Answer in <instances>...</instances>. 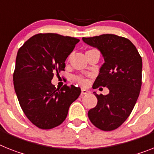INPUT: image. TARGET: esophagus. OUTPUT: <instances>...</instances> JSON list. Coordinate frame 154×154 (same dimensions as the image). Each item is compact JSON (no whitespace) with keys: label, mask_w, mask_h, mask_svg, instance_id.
<instances>
[{"label":"esophagus","mask_w":154,"mask_h":154,"mask_svg":"<svg viewBox=\"0 0 154 154\" xmlns=\"http://www.w3.org/2000/svg\"><path fill=\"white\" fill-rule=\"evenodd\" d=\"M88 92H89V91L88 90H87V89H84V88L81 89V95H86V94H88Z\"/></svg>","instance_id":"1"}]
</instances>
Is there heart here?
Returning a JSON list of instances; mask_svg holds the SVG:
<instances>
[{
    "label": "heart",
    "mask_w": 154,
    "mask_h": 154,
    "mask_svg": "<svg viewBox=\"0 0 154 154\" xmlns=\"http://www.w3.org/2000/svg\"><path fill=\"white\" fill-rule=\"evenodd\" d=\"M92 50H95V49H91V50H88V51H92ZM87 51V52H88ZM76 80L77 81V82H79L80 84H81V85H86L88 84V80L86 79V78H85V77H76Z\"/></svg>",
    "instance_id": "1"
}]
</instances>
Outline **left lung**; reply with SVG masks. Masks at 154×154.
<instances>
[{
  "label": "left lung",
  "mask_w": 154,
  "mask_h": 154,
  "mask_svg": "<svg viewBox=\"0 0 154 154\" xmlns=\"http://www.w3.org/2000/svg\"><path fill=\"white\" fill-rule=\"evenodd\" d=\"M85 43L101 51L105 63L94 82V89L106 87L109 93L98 95L89 120L103 131L119 128L131 114L142 86V57L131 41L114 34L83 37Z\"/></svg>",
  "instance_id": "obj_1"
}]
</instances>
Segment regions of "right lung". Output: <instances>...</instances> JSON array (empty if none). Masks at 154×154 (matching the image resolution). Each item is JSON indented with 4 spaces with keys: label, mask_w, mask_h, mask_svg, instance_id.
<instances>
[{
    "label": "right lung",
    "mask_w": 154,
    "mask_h": 154,
    "mask_svg": "<svg viewBox=\"0 0 154 154\" xmlns=\"http://www.w3.org/2000/svg\"><path fill=\"white\" fill-rule=\"evenodd\" d=\"M80 41L57 33H38L19 49L13 73L15 91L22 109L37 128L61 125L81 91L74 85L61 89L51 84L54 74L64 70L65 61Z\"/></svg>",
    "instance_id": "1"
}]
</instances>
